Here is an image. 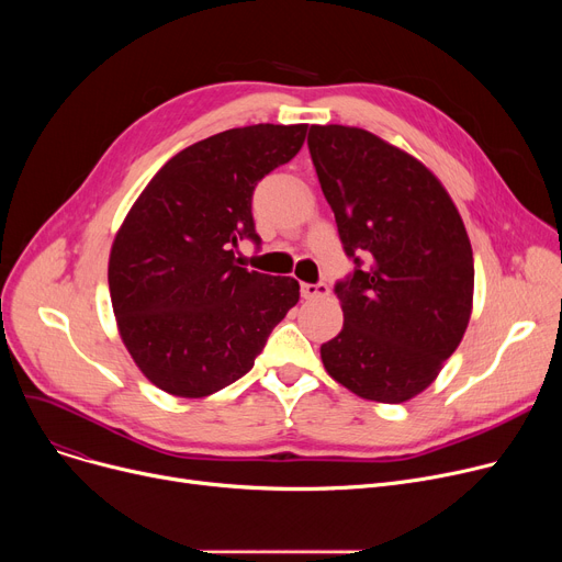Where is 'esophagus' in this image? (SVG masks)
<instances>
[{
  "instance_id": "esophagus-1",
  "label": "esophagus",
  "mask_w": 562,
  "mask_h": 562,
  "mask_svg": "<svg viewBox=\"0 0 562 562\" xmlns=\"http://www.w3.org/2000/svg\"><path fill=\"white\" fill-rule=\"evenodd\" d=\"M301 293H303V299H326L328 293H330V289H328V284H323V282H318V284H301Z\"/></svg>"
}]
</instances>
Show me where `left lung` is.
<instances>
[{"mask_svg": "<svg viewBox=\"0 0 562 562\" xmlns=\"http://www.w3.org/2000/svg\"><path fill=\"white\" fill-rule=\"evenodd\" d=\"M307 145L356 261L335 286L344 328L321 346L323 367L367 401L405 403L432 385L469 326L474 252L464 223L417 157L367 130L312 125Z\"/></svg>", "mask_w": 562, "mask_h": 562, "instance_id": "8db88e82", "label": "left lung"}]
</instances>
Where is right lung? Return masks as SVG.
<instances>
[{
	"label": "right lung",
	"instance_id": "right-lung-1",
	"mask_svg": "<svg viewBox=\"0 0 562 562\" xmlns=\"http://www.w3.org/2000/svg\"><path fill=\"white\" fill-rule=\"evenodd\" d=\"M307 125H250L198 140L168 159L132 204L109 255L117 333L140 373L182 398L246 375L299 303L293 278L248 271L239 239L259 244L252 191L291 161Z\"/></svg>",
	"mask_w": 562,
	"mask_h": 562
}]
</instances>
